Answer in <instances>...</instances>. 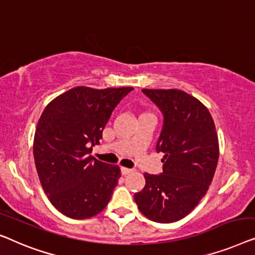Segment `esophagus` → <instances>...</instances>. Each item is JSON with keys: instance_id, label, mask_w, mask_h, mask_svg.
Here are the masks:
<instances>
[{"instance_id": "obj_1", "label": "esophagus", "mask_w": 255, "mask_h": 255, "mask_svg": "<svg viewBox=\"0 0 255 255\" xmlns=\"http://www.w3.org/2000/svg\"><path fill=\"white\" fill-rule=\"evenodd\" d=\"M131 172H134V170H132V168L121 167V173H123L124 175H127V174H129V173H131Z\"/></svg>"}]
</instances>
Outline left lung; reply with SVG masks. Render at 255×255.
I'll return each instance as SVG.
<instances>
[{
  "instance_id": "1",
  "label": "left lung",
  "mask_w": 255,
  "mask_h": 255,
  "mask_svg": "<svg viewBox=\"0 0 255 255\" xmlns=\"http://www.w3.org/2000/svg\"><path fill=\"white\" fill-rule=\"evenodd\" d=\"M142 91L164 114L156 146L164 153L163 173H144V188L134 199L149 220L173 223L198 206L213 181L220 156L216 128L207 107L187 92Z\"/></svg>"
}]
</instances>
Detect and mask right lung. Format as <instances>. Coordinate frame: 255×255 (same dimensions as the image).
Wrapping results in <instances>:
<instances>
[{
	"instance_id": "obj_1",
	"label": "right lung",
	"mask_w": 255,
	"mask_h": 255,
	"mask_svg": "<svg viewBox=\"0 0 255 255\" xmlns=\"http://www.w3.org/2000/svg\"><path fill=\"white\" fill-rule=\"evenodd\" d=\"M132 88L76 87L46 106L33 139L35 167L44 192L60 213L75 220L96 216L107 206L120 167L89 155L111 114Z\"/></svg>"
}]
</instances>
